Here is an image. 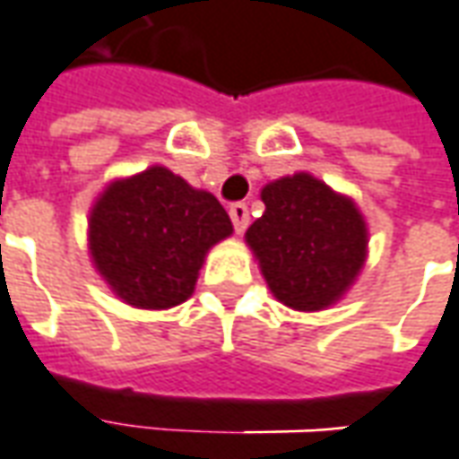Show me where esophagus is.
I'll return each instance as SVG.
<instances>
[{
  "mask_svg": "<svg viewBox=\"0 0 459 459\" xmlns=\"http://www.w3.org/2000/svg\"><path fill=\"white\" fill-rule=\"evenodd\" d=\"M230 221H233V229L236 233H243V230L248 229V205L246 204H233L229 208Z\"/></svg>",
  "mask_w": 459,
  "mask_h": 459,
  "instance_id": "esophagus-1",
  "label": "esophagus"
}]
</instances>
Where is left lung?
<instances>
[{"mask_svg":"<svg viewBox=\"0 0 459 459\" xmlns=\"http://www.w3.org/2000/svg\"><path fill=\"white\" fill-rule=\"evenodd\" d=\"M266 205L246 230L271 294L296 311L336 304L367 261V223L351 198L308 173L261 190Z\"/></svg>","mask_w":459,"mask_h":459,"instance_id":"obj_1","label":"left lung"}]
</instances>
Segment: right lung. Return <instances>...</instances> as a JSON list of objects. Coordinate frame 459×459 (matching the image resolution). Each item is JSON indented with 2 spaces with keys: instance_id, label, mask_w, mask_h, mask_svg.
Instances as JSON below:
<instances>
[{
  "instance_id": "right-lung-1",
  "label": "right lung",
  "mask_w": 459,
  "mask_h": 459,
  "mask_svg": "<svg viewBox=\"0 0 459 459\" xmlns=\"http://www.w3.org/2000/svg\"><path fill=\"white\" fill-rule=\"evenodd\" d=\"M233 233L216 195L163 165L112 180L90 211V255L112 294L138 308L183 304L205 254Z\"/></svg>"
}]
</instances>
